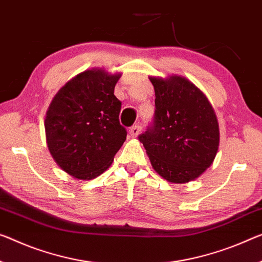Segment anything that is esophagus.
<instances>
[{"label":"esophagus","mask_w":262,"mask_h":262,"mask_svg":"<svg viewBox=\"0 0 262 262\" xmlns=\"http://www.w3.org/2000/svg\"><path fill=\"white\" fill-rule=\"evenodd\" d=\"M140 131H142V127L139 125H135L130 127V130H128V134L132 137V138H136V137H138V135L140 134Z\"/></svg>","instance_id":"1"}]
</instances>
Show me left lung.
<instances>
[{"mask_svg": "<svg viewBox=\"0 0 262 262\" xmlns=\"http://www.w3.org/2000/svg\"><path fill=\"white\" fill-rule=\"evenodd\" d=\"M155 88L154 124L138 138L154 170L173 184L206 171L219 148V124L203 91L186 77H148Z\"/></svg>", "mask_w": 262, "mask_h": 262, "instance_id": "8db88e82", "label": "left lung"}]
</instances>
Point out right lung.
I'll return each mask as SVG.
<instances>
[{"label": "right lung", "instance_id": "add662e5", "mask_svg": "<svg viewBox=\"0 0 262 262\" xmlns=\"http://www.w3.org/2000/svg\"><path fill=\"white\" fill-rule=\"evenodd\" d=\"M122 74L103 68L80 72L58 90L44 120L52 158L68 174L91 180L106 171L126 139L114 95Z\"/></svg>", "mask_w": 262, "mask_h": 262}]
</instances>
